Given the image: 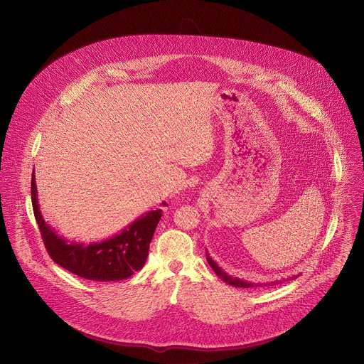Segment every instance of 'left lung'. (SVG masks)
Wrapping results in <instances>:
<instances>
[{"mask_svg":"<svg viewBox=\"0 0 364 364\" xmlns=\"http://www.w3.org/2000/svg\"><path fill=\"white\" fill-rule=\"evenodd\" d=\"M206 258H208V262H209V265L213 268V271L216 272V275L219 277V278H222L225 282H228L229 285H233V287H239V288H254V287H271V285H274V284H277V281L275 282H265V284H254V282H250V281H242L240 278H235V277H232V275H229L226 271H223L216 262H215V259H212V257H209V252H208V250H206ZM295 278H298V275H294V277H291L289 279H295Z\"/></svg>","mask_w":364,"mask_h":364,"instance_id":"1","label":"left lung"}]
</instances>
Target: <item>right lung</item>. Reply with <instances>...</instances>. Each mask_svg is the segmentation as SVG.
Returning <instances> with one entry per match:
<instances>
[{
	"label": "right lung",
	"instance_id": "right-lung-1",
	"mask_svg": "<svg viewBox=\"0 0 364 364\" xmlns=\"http://www.w3.org/2000/svg\"><path fill=\"white\" fill-rule=\"evenodd\" d=\"M36 195L35 173H32L31 196L33 215L43 244L56 264L72 274L92 281H122L144 267L149 242L162 216L161 209L142 215L122 229V233L110 239L85 244L68 242L56 235L43 220ZM162 206H166V202Z\"/></svg>",
	"mask_w": 364,
	"mask_h": 364
}]
</instances>
